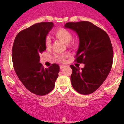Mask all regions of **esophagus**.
Wrapping results in <instances>:
<instances>
[{"instance_id": "34e87169", "label": "esophagus", "mask_w": 124, "mask_h": 124, "mask_svg": "<svg viewBox=\"0 0 124 124\" xmlns=\"http://www.w3.org/2000/svg\"><path fill=\"white\" fill-rule=\"evenodd\" d=\"M64 67V65H60V68L61 69V70H62V69H63Z\"/></svg>"}]
</instances>
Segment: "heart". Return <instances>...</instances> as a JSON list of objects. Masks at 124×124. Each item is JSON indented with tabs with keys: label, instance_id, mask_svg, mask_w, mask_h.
<instances>
[{
	"label": "heart",
	"instance_id": "1",
	"mask_svg": "<svg viewBox=\"0 0 124 124\" xmlns=\"http://www.w3.org/2000/svg\"><path fill=\"white\" fill-rule=\"evenodd\" d=\"M54 35L58 39L63 41L64 43L69 44V45H71L70 41L72 40V34L68 30L65 29V28H60L55 31ZM45 45L47 48H49L51 45V40L48 37L46 38ZM54 60L60 63H63L65 60V56L56 54L54 56Z\"/></svg>",
	"mask_w": 124,
	"mask_h": 124
}]
</instances>
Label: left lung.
Returning a JSON list of instances; mask_svg holds the SVG:
<instances>
[{"mask_svg":"<svg viewBox=\"0 0 124 124\" xmlns=\"http://www.w3.org/2000/svg\"><path fill=\"white\" fill-rule=\"evenodd\" d=\"M64 27L78 34L79 44L75 61L84 64L81 70L70 66L72 86L79 94H90L101 86L110 71L114 55L111 41L104 30L89 22H68Z\"/></svg>","mask_w":124,"mask_h":124,"instance_id":"left-lung-1","label":"left lung"}]
</instances>
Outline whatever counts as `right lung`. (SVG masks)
<instances>
[{"instance_id": "obj_1", "label": "right lung", "mask_w": 124, "mask_h": 124, "mask_svg": "<svg viewBox=\"0 0 124 124\" xmlns=\"http://www.w3.org/2000/svg\"><path fill=\"white\" fill-rule=\"evenodd\" d=\"M54 27L53 22L34 24L17 34L12 48L15 71L29 91L44 96L53 89L60 66L52 64L45 69L40 63V54L46 50V37Z\"/></svg>"}]
</instances>
